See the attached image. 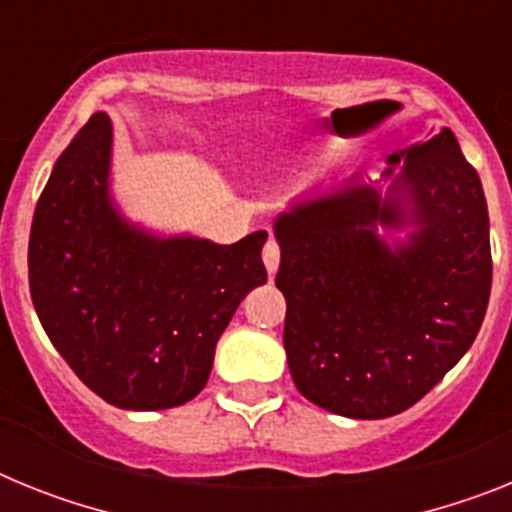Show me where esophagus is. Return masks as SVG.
Wrapping results in <instances>:
<instances>
[{
	"mask_svg": "<svg viewBox=\"0 0 512 512\" xmlns=\"http://www.w3.org/2000/svg\"><path fill=\"white\" fill-rule=\"evenodd\" d=\"M261 259H264V266L269 274H274V271L279 269V259H282V251H279V243L274 241V238H269L264 246V251H261Z\"/></svg>",
	"mask_w": 512,
	"mask_h": 512,
	"instance_id": "esophagus-1",
	"label": "esophagus"
}]
</instances>
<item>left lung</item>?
Instances as JSON below:
<instances>
[{
	"label": "left lung",
	"mask_w": 512,
	"mask_h": 512,
	"mask_svg": "<svg viewBox=\"0 0 512 512\" xmlns=\"http://www.w3.org/2000/svg\"><path fill=\"white\" fill-rule=\"evenodd\" d=\"M400 158L418 223L408 243L379 241L377 223L400 225L402 205L364 184L295 205L274 225L289 374L307 400L346 418L413 408L467 354L490 302L485 192L454 133L387 161Z\"/></svg>",
	"instance_id": "obj_1"
}]
</instances>
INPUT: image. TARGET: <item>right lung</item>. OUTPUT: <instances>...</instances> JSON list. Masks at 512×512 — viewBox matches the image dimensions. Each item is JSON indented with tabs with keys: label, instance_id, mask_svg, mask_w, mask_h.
Listing matches in <instances>:
<instances>
[{
	"label": "right lung",
	"instance_id": "right-lung-1",
	"mask_svg": "<svg viewBox=\"0 0 512 512\" xmlns=\"http://www.w3.org/2000/svg\"><path fill=\"white\" fill-rule=\"evenodd\" d=\"M104 112L58 156L30 228L35 312L58 354L104 402L164 410L200 395L235 307L266 282V230L233 246L153 238L107 192Z\"/></svg>",
	"mask_w": 512,
	"mask_h": 512
}]
</instances>
